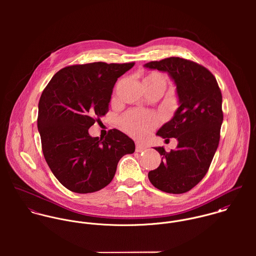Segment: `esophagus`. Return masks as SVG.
<instances>
[{"label": "esophagus", "instance_id": "1", "mask_svg": "<svg viewBox=\"0 0 256 256\" xmlns=\"http://www.w3.org/2000/svg\"><path fill=\"white\" fill-rule=\"evenodd\" d=\"M145 150H146V146H143L142 144H139V143L136 144V152H144Z\"/></svg>", "mask_w": 256, "mask_h": 256}]
</instances>
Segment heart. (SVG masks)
Returning a JSON list of instances; mask_svg holds the SVG:
<instances>
[{
  "label": "heart",
  "mask_w": 256,
  "mask_h": 256,
  "mask_svg": "<svg viewBox=\"0 0 256 256\" xmlns=\"http://www.w3.org/2000/svg\"><path fill=\"white\" fill-rule=\"evenodd\" d=\"M143 86H160L164 88L166 78L158 72H150L142 78ZM158 116L152 112L129 111L121 119L123 129L135 138H145L146 135L158 125Z\"/></svg>",
  "instance_id": "1"
}]
</instances>
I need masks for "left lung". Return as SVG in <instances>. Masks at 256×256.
I'll return each mask as SVG.
<instances>
[{
  "label": "left lung",
  "mask_w": 256,
  "mask_h": 256,
  "mask_svg": "<svg viewBox=\"0 0 256 256\" xmlns=\"http://www.w3.org/2000/svg\"><path fill=\"white\" fill-rule=\"evenodd\" d=\"M145 67L168 73L180 104L156 133L166 140L176 138L178 146L170 152L162 146L154 148L162 156V162L148 178L164 192L185 193L206 176L219 146L224 117L219 84L208 69L180 57L152 61Z\"/></svg>",
  "instance_id": "left-lung-1"
}]
</instances>
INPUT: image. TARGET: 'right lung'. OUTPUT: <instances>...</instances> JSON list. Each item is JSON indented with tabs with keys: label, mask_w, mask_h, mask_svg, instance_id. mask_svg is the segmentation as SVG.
Here are the masks:
<instances>
[{
	"label": "right lung",
	"mask_w": 256,
	"mask_h": 256,
	"mask_svg": "<svg viewBox=\"0 0 256 256\" xmlns=\"http://www.w3.org/2000/svg\"><path fill=\"white\" fill-rule=\"evenodd\" d=\"M135 65L94 62L73 65L55 74L38 104L37 126L42 152L60 183L76 193L108 185L119 160L135 152L132 139L117 129L104 138L88 129L108 111L113 86Z\"/></svg>",
	"instance_id": "1"
}]
</instances>
